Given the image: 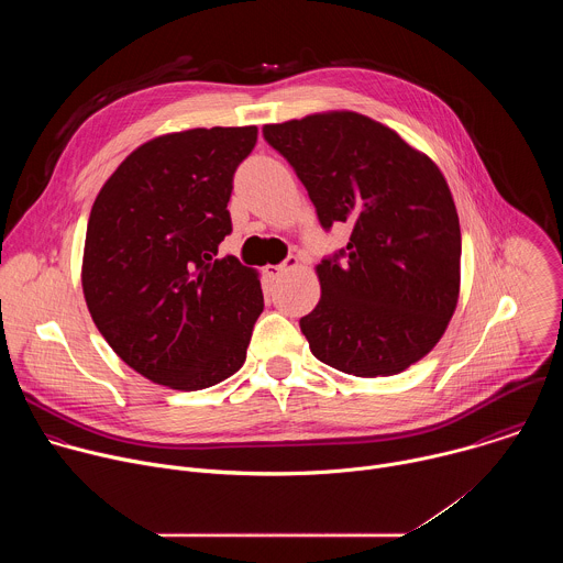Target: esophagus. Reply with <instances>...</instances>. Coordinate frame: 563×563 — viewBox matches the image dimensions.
I'll return each instance as SVG.
<instances>
[{"instance_id": "esophagus-1", "label": "esophagus", "mask_w": 563, "mask_h": 563, "mask_svg": "<svg viewBox=\"0 0 563 563\" xmlns=\"http://www.w3.org/2000/svg\"><path fill=\"white\" fill-rule=\"evenodd\" d=\"M294 267H298V258H296V256H287L285 263H280V265H269V267L265 269V274H267L269 278H280L283 274H287V272L294 269Z\"/></svg>"}]
</instances>
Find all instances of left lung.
<instances>
[{
    "mask_svg": "<svg viewBox=\"0 0 563 563\" xmlns=\"http://www.w3.org/2000/svg\"><path fill=\"white\" fill-rule=\"evenodd\" d=\"M316 207L320 227H352L316 267L320 300L300 318L311 354L354 376H391L423 358L454 313L461 229L432 159L352 113L265 124Z\"/></svg>",
    "mask_w": 563,
    "mask_h": 563,
    "instance_id": "left-lung-1",
    "label": "left lung"
}]
</instances>
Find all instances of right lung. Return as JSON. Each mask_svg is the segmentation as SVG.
<instances>
[{
  "label": "right lung",
  "instance_id": "add662e5",
  "mask_svg": "<svg viewBox=\"0 0 563 563\" xmlns=\"http://www.w3.org/2000/svg\"><path fill=\"white\" fill-rule=\"evenodd\" d=\"M256 126L159 135L137 146L98 194L82 263L93 323L137 374L205 389L245 363L261 316L258 274L218 258L227 202Z\"/></svg>",
  "mask_w": 563,
  "mask_h": 563
}]
</instances>
